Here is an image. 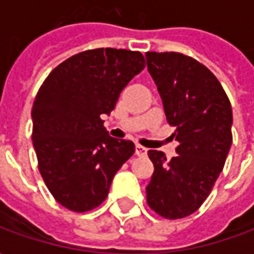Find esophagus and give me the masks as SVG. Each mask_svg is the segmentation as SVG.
I'll list each match as a JSON object with an SVG mask.
<instances>
[{
	"label": "esophagus",
	"mask_w": 254,
	"mask_h": 254,
	"mask_svg": "<svg viewBox=\"0 0 254 254\" xmlns=\"http://www.w3.org/2000/svg\"><path fill=\"white\" fill-rule=\"evenodd\" d=\"M136 155L137 156H145L147 155V148L143 147V145H140V144H137L136 145Z\"/></svg>",
	"instance_id": "esophagus-1"
}]
</instances>
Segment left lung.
Wrapping results in <instances>:
<instances>
[{
	"label": "left lung",
	"mask_w": 254,
	"mask_h": 254,
	"mask_svg": "<svg viewBox=\"0 0 254 254\" xmlns=\"http://www.w3.org/2000/svg\"><path fill=\"white\" fill-rule=\"evenodd\" d=\"M167 122L176 127L177 156L148 151L154 174L149 208L166 219L196 212L212 190L233 143V111L222 84L207 66L181 53H145Z\"/></svg>",
	"instance_id": "left-lung-1"
}]
</instances>
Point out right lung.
<instances>
[{
    "mask_svg": "<svg viewBox=\"0 0 254 254\" xmlns=\"http://www.w3.org/2000/svg\"><path fill=\"white\" fill-rule=\"evenodd\" d=\"M145 67L140 52L94 49L65 60L46 77L32 106V143L47 189L73 212L94 209L134 154L130 140L103 127L122 89Z\"/></svg>",
    "mask_w": 254,
    "mask_h": 254,
    "instance_id": "right-lung-1",
    "label": "right lung"
}]
</instances>
